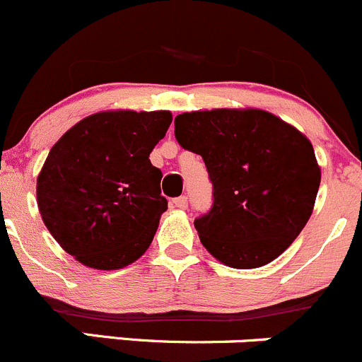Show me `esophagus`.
Masks as SVG:
<instances>
[{
	"label": "esophagus",
	"instance_id": "esophagus-1",
	"mask_svg": "<svg viewBox=\"0 0 362 362\" xmlns=\"http://www.w3.org/2000/svg\"><path fill=\"white\" fill-rule=\"evenodd\" d=\"M173 206L177 207V209H186V207H188V199H186L185 195L176 197V199H173Z\"/></svg>",
	"mask_w": 362,
	"mask_h": 362
}]
</instances>
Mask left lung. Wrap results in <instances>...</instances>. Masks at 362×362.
I'll list each match as a JSON object with an SVG mask.
<instances>
[{
    "mask_svg": "<svg viewBox=\"0 0 362 362\" xmlns=\"http://www.w3.org/2000/svg\"><path fill=\"white\" fill-rule=\"evenodd\" d=\"M174 136L202 156L212 182V206L195 218L204 247L232 268H258L282 255L317 197L310 141L262 110L177 115Z\"/></svg>",
    "mask_w": 362,
    "mask_h": 362,
    "instance_id": "left-lung-1",
    "label": "left lung"
}]
</instances>
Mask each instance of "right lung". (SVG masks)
<instances>
[{"mask_svg":"<svg viewBox=\"0 0 362 362\" xmlns=\"http://www.w3.org/2000/svg\"><path fill=\"white\" fill-rule=\"evenodd\" d=\"M170 122L169 111H104L54 144L38 176L40 214L78 262L115 270L150 247L167 209L150 153Z\"/></svg>","mask_w":362,"mask_h":362,"instance_id":"obj_1","label":"right lung"}]
</instances>
